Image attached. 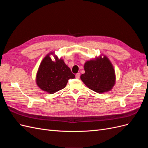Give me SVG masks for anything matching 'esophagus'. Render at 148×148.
Instances as JSON below:
<instances>
[{
    "mask_svg": "<svg viewBox=\"0 0 148 148\" xmlns=\"http://www.w3.org/2000/svg\"><path fill=\"white\" fill-rule=\"evenodd\" d=\"M75 77H76V78L77 79H79V77H80V74L79 73H78L75 75Z\"/></svg>",
    "mask_w": 148,
    "mask_h": 148,
    "instance_id": "esophagus-1",
    "label": "esophagus"
}]
</instances>
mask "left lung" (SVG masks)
Wrapping results in <instances>:
<instances>
[{
    "label": "left lung",
    "mask_w": 148,
    "mask_h": 148,
    "mask_svg": "<svg viewBox=\"0 0 148 148\" xmlns=\"http://www.w3.org/2000/svg\"><path fill=\"white\" fill-rule=\"evenodd\" d=\"M85 73L80 78L88 88L97 93L110 91L115 84L114 66L106 56L88 60L84 65Z\"/></svg>",
    "instance_id": "left-lung-1"
}]
</instances>
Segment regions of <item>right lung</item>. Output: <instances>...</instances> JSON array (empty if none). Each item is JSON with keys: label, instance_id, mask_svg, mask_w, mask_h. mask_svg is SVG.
<instances>
[{"label": "right lung", "instance_id": "right-lung-1", "mask_svg": "<svg viewBox=\"0 0 148 148\" xmlns=\"http://www.w3.org/2000/svg\"><path fill=\"white\" fill-rule=\"evenodd\" d=\"M55 57L53 61L50 56ZM70 69L60 58L59 59L54 52L49 53L44 57L38 68L36 82L38 86L49 94H53L64 89L70 78H75Z\"/></svg>", "mask_w": 148, "mask_h": 148}]
</instances>
